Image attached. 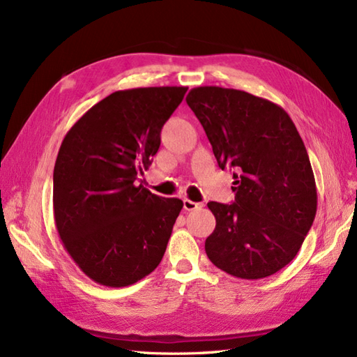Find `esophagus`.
I'll return each mask as SVG.
<instances>
[{
	"instance_id": "obj_1",
	"label": "esophagus",
	"mask_w": 357,
	"mask_h": 357,
	"mask_svg": "<svg viewBox=\"0 0 357 357\" xmlns=\"http://www.w3.org/2000/svg\"><path fill=\"white\" fill-rule=\"evenodd\" d=\"M183 202H184V210H187V211H192V210H196V208H201L202 207V204L193 202L190 199H184Z\"/></svg>"
}]
</instances>
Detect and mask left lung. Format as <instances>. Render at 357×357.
<instances>
[{"instance_id": "left-lung-1", "label": "left lung", "mask_w": 357, "mask_h": 357, "mask_svg": "<svg viewBox=\"0 0 357 357\" xmlns=\"http://www.w3.org/2000/svg\"><path fill=\"white\" fill-rule=\"evenodd\" d=\"M185 101L234 179V202L207 204L216 218L208 259L241 279L275 275L298 255L316 216L304 141L282 107L242 90L196 87Z\"/></svg>"}]
</instances>
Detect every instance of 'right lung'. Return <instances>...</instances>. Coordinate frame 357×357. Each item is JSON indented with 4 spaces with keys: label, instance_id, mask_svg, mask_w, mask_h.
<instances>
[{
    "label": "right lung",
    "instance_id": "1",
    "mask_svg": "<svg viewBox=\"0 0 357 357\" xmlns=\"http://www.w3.org/2000/svg\"><path fill=\"white\" fill-rule=\"evenodd\" d=\"M187 87L118 90L67 132L53 170L56 230L75 264L105 287H127L165 253L178 198L138 184L161 146V130Z\"/></svg>",
    "mask_w": 357,
    "mask_h": 357
}]
</instances>
